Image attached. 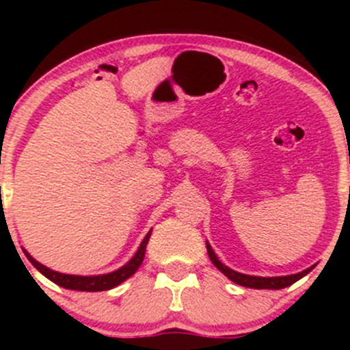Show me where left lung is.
<instances>
[{
	"instance_id": "8db88e82",
	"label": "left lung",
	"mask_w": 350,
	"mask_h": 350,
	"mask_svg": "<svg viewBox=\"0 0 350 350\" xmlns=\"http://www.w3.org/2000/svg\"><path fill=\"white\" fill-rule=\"evenodd\" d=\"M206 250H208V257L211 259V262L215 264L218 271L225 274L230 281H234L235 284L245 286V288H254V289H283L291 286L293 283H296L298 280H301L303 276L310 273L315 266L308 267V269L301 271V273L296 274H289V276H273V278H264V276H250V274H243V273H237V271L230 269L228 266H225L220 259L217 257L215 250L211 249L210 243L206 242Z\"/></svg>"
}]
</instances>
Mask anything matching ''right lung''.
Returning <instances> with one entry per match:
<instances>
[{"instance_id": "right-lung-1", "label": "right lung", "mask_w": 350, "mask_h": 350, "mask_svg": "<svg viewBox=\"0 0 350 350\" xmlns=\"http://www.w3.org/2000/svg\"><path fill=\"white\" fill-rule=\"evenodd\" d=\"M150 234H152V230H149V234L144 237V241L139 245V249H137V252L133 254V257L125 264V266H122L116 271H111V273L96 274V276H77V274L59 273V271L51 269V267L44 266V264H40L38 260H35L25 249L23 254L27 256V259L33 264L35 269L40 271L47 280L62 286V288L74 289V291H107V289H111L115 288V286L122 284L123 281H126L130 276H133V274L137 273V269H139L140 264H142L144 257H146V247L147 243H149Z\"/></svg>"}]
</instances>
